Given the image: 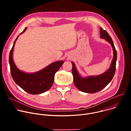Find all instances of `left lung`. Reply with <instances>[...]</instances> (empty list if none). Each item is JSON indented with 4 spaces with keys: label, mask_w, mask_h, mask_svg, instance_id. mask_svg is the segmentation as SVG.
Segmentation results:
<instances>
[{
    "label": "left lung",
    "mask_w": 131,
    "mask_h": 131,
    "mask_svg": "<svg viewBox=\"0 0 131 131\" xmlns=\"http://www.w3.org/2000/svg\"><path fill=\"white\" fill-rule=\"evenodd\" d=\"M100 34L101 38L105 39L109 42L113 49L114 57L110 68L105 72L100 75L82 78L79 75L75 65L73 62H71L72 65V73L74 83L78 89L83 92L94 93L102 90L113 79L115 73L117 54L114 43L108 33L101 27H100Z\"/></svg>",
    "instance_id": "obj_1"
}]
</instances>
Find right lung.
Returning <instances> with one entry per match:
<instances>
[{"label": "right lung", "mask_w": 131, "mask_h": 131, "mask_svg": "<svg viewBox=\"0 0 131 131\" xmlns=\"http://www.w3.org/2000/svg\"><path fill=\"white\" fill-rule=\"evenodd\" d=\"M26 27L21 33H23ZM17 37L9 54V64L11 76L15 82L30 94H41L49 90L52 85L55 73L62 66L64 61L55 62L43 69L32 73H27L18 69L13 60V51Z\"/></svg>", "instance_id": "add662e5"}]
</instances>
